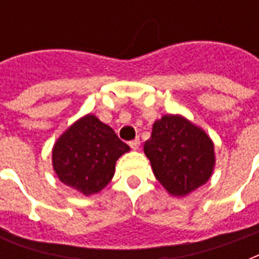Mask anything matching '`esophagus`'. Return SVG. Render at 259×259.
Masks as SVG:
<instances>
[{"instance_id": "1", "label": "esophagus", "mask_w": 259, "mask_h": 259, "mask_svg": "<svg viewBox=\"0 0 259 259\" xmlns=\"http://www.w3.org/2000/svg\"><path fill=\"white\" fill-rule=\"evenodd\" d=\"M140 144H141V142H140V140H138V138H136V140H133V141L129 142L130 148H132L133 150H137L138 148H140Z\"/></svg>"}]
</instances>
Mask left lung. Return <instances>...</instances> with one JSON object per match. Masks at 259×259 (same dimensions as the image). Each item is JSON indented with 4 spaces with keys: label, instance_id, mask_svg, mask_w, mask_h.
Here are the masks:
<instances>
[{
    "label": "left lung",
    "instance_id": "left-lung-1",
    "mask_svg": "<svg viewBox=\"0 0 259 259\" xmlns=\"http://www.w3.org/2000/svg\"><path fill=\"white\" fill-rule=\"evenodd\" d=\"M144 152L154 176L175 196H185L208 180L215 164L209 137L180 115L154 122Z\"/></svg>",
    "mask_w": 259,
    "mask_h": 259
}]
</instances>
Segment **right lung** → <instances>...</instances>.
Wrapping results in <instances>:
<instances>
[{
  "instance_id": "add662e5",
  "label": "right lung",
  "mask_w": 259,
  "mask_h": 259,
  "mask_svg": "<svg viewBox=\"0 0 259 259\" xmlns=\"http://www.w3.org/2000/svg\"><path fill=\"white\" fill-rule=\"evenodd\" d=\"M129 149L110 126L94 115H86L55 144L54 169L64 184L93 195L109 184L115 161Z\"/></svg>"
}]
</instances>
